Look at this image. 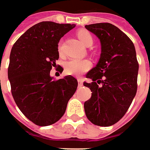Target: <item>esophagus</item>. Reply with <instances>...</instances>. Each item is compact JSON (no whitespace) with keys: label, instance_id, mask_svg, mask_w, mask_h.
<instances>
[{"label":"esophagus","instance_id":"34e87169","mask_svg":"<svg viewBox=\"0 0 150 150\" xmlns=\"http://www.w3.org/2000/svg\"><path fill=\"white\" fill-rule=\"evenodd\" d=\"M77 81H78V86H83V81L81 80V78H77Z\"/></svg>","mask_w":150,"mask_h":150}]
</instances>
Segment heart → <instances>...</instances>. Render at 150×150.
<instances>
[{
	"mask_svg": "<svg viewBox=\"0 0 150 150\" xmlns=\"http://www.w3.org/2000/svg\"><path fill=\"white\" fill-rule=\"evenodd\" d=\"M77 37L85 46L90 47L93 43V37L89 31L86 30H81L77 32ZM59 52H60V44L58 46ZM91 67V63L88 60L72 59L67 61L64 65L65 73L69 75L79 77L81 74L86 73Z\"/></svg>",
	"mask_w": 150,
	"mask_h": 150,
	"instance_id": "1",
	"label": "heart"
}]
</instances>
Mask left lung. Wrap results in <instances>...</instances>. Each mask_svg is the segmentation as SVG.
I'll return each mask as SVG.
<instances>
[{"instance_id":"obj_1","label":"left lung","mask_w":150,"mask_h":150,"mask_svg":"<svg viewBox=\"0 0 150 150\" xmlns=\"http://www.w3.org/2000/svg\"><path fill=\"white\" fill-rule=\"evenodd\" d=\"M101 43L98 63L88 72L91 83L84 82L92 92L84 108L92 124L108 127L117 123L131 105L137 90L138 64L133 43L111 23L85 26Z\"/></svg>"}]
</instances>
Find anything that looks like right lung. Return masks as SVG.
Wrapping results in <instances>:
<instances>
[{
	"label": "right lung",
	"mask_w": 150,
	"mask_h": 150,
	"mask_svg": "<svg viewBox=\"0 0 150 150\" xmlns=\"http://www.w3.org/2000/svg\"><path fill=\"white\" fill-rule=\"evenodd\" d=\"M75 25L41 22L31 26L13 44L8 68L11 93L20 111L39 126L62 117L77 88L71 75L55 80L50 76L59 59L58 43ZM59 72L63 68L60 65Z\"/></svg>",
	"instance_id": "right-lung-1"
}]
</instances>
